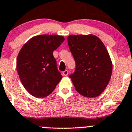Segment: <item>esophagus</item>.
<instances>
[{"label": "esophagus", "instance_id": "34e87169", "mask_svg": "<svg viewBox=\"0 0 132 132\" xmlns=\"http://www.w3.org/2000/svg\"><path fill=\"white\" fill-rule=\"evenodd\" d=\"M62 75H63L64 76H67L68 75V70H65V71H64L63 72H62Z\"/></svg>", "mask_w": 132, "mask_h": 132}]
</instances>
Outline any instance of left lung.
Masks as SVG:
<instances>
[{
    "label": "left lung",
    "instance_id": "left-lung-1",
    "mask_svg": "<svg viewBox=\"0 0 132 132\" xmlns=\"http://www.w3.org/2000/svg\"><path fill=\"white\" fill-rule=\"evenodd\" d=\"M68 43L76 62L70 78L76 91L86 98L100 95L110 81L112 63L105 46L96 36L70 35Z\"/></svg>",
    "mask_w": 132,
    "mask_h": 132
}]
</instances>
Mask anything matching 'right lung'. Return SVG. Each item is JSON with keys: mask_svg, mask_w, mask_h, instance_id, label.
Segmentation results:
<instances>
[{"mask_svg": "<svg viewBox=\"0 0 132 132\" xmlns=\"http://www.w3.org/2000/svg\"><path fill=\"white\" fill-rule=\"evenodd\" d=\"M64 41L62 36H35L20 50L16 59L17 71L23 87L33 96H48L61 81L62 75L57 68L53 52Z\"/></svg>", "mask_w": 132, "mask_h": 132, "instance_id": "add662e5", "label": "right lung"}]
</instances>
